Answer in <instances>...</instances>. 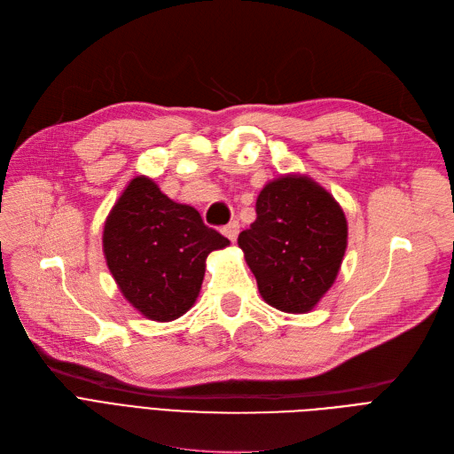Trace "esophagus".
<instances>
[{"instance_id": "obj_1", "label": "esophagus", "mask_w": 454, "mask_h": 454, "mask_svg": "<svg viewBox=\"0 0 454 454\" xmlns=\"http://www.w3.org/2000/svg\"><path fill=\"white\" fill-rule=\"evenodd\" d=\"M222 232H223V236H227V239H229L231 242H234L236 239H239L240 225H239V222H231V223H227V225L222 229Z\"/></svg>"}]
</instances>
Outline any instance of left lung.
Here are the masks:
<instances>
[{
	"label": "left lung",
	"mask_w": 454,
	"mask_h": 454,
	"mask_svg": "<svg viewBox=\"0 0 454 454\" xmlns=\"http://www.w3.org/2000/svg\"><path fill=\"white\" fill-rule=\"evenodd\" d=\"M239 247L270 307L307 314L338 277L348 249V218L312 177L286 174L258 193L256 220L240 232Z\"/></svg>",
	"instance_id": "8db88e82"
}]
</instances>
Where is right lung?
Masks as SVG:
<instances>
[{
  "instance_id": "obj_1",
  "label": "right lung",
  "mask_w": 454,
  "mask_h": 454,
  "mask_svg": "<svg viewBox=\"0 0 454 454\" xmlns=\"http://www.w3.org/2000/svg\"><path fill=\"white\" fill-rule=\"evenodd\" d=\"M229 246L200 212L145 176L129 181L103 227V254L121 295L151 321H174L200 295L207 256Z\"/></svg>"
}]
</instances>
